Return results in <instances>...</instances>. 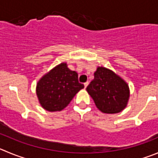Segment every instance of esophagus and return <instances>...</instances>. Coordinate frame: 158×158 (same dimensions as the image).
Returning a JSON list of instances; mask_svg holds the SVG:
<instances>
[{"label":"esophagus","mask_w":158,"mask_h":158,"mask_svg":"<svg viewBox=\"0 0 158 158\" xmlns=\"http://www.w3.org/2000/svg\"><path fill=\"white\" fill-rule=\"evenodd\" d=\"M84 85H85V88H87V86H88V81L85 82V83L84 84Z\"/></svg>","instance_id":"obj_1"}]
</instances>
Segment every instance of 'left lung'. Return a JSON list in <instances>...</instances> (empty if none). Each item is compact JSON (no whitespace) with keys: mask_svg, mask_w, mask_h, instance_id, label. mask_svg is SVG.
I'll list each match as a JSON object with an SVG mask.
<instances>
[{"mask_svg":"<svg viewBox=\"0 0 158 158\" xmlns=\"http://www.w3.org/2000/svg\"><path fill=\"white\" fill-rule=\"evenodd\" d=\"M86 90L95 106L104 113H118L125 109L130 98L129 86L113 71L98 67Z\"/></svg>","mask_w":158,"mask_h":158,"instance_id":"left-lung-1","label":"left lung"}]
</instances>
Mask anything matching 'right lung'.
Masks as SVG:
<instances>
[{"instance_id": "1", "label": "right lung", "mask_w": 158, "mask_h": 158, "mask_svg": "<svg viewBox=\"0 0 158 158\" xmlns=\"http://www.w3.org/2000/svg\"><path fill=\"white\" fill-rule=\"evenodd\" d=\"M78 74L66 63L54 67L39 81L36 94L42 107L49 112L61 111L68 106L75 94L84 88Z\"/></svg>"}]
</instances>
